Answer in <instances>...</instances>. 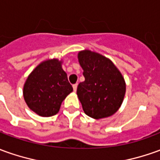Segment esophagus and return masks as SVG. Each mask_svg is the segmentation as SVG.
Listing matches in <instances>:
<instances>
[{
	"instance_id": "34e87169",
	"label": "esophagus",
	"mask_w": 160,
	"mask_h": 160,
	"mask_svg": "<svg viewBox=\"0 0 160 160\" xmlns=\"http://www.w3.org/2000/svg\"><path fill=\"white\" fill-rule=\"evenodd\" d=\"M77 88H78V83H75V84H73V90H74V91H77Z\"/></svg>"
}]
</instances>
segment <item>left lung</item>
<instances>
[{
	"label": "left lung",
	"mask_w": 160,
	"mask_h": 160,
	"mask_svg": "<svg viewBox=\"0 0 160 160\" xmlns=\"http://www.w3.org/2000/svg\"><path fill=\"white\" fill-rule=\"evenodd\" d=\"M78 60L85 79L78 84L77 94L84 113L96 119L113 115L125 94L119 70L111 60L90 50L80 51Z\"/></svg>",
	"instance_id": "1"
}]
</instances>
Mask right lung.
I'll list each match as a JSON object with an SVG mask.
<instances>
[{
	"instance_id": "right-lung-1",
	"label": "right lung",
	"mask_w": 160,
	"mask_h": 160,
	"mask_svg": "<svg viewBox=\"0 0 160 160\" xmlns=\"http://www.w3.org/2000/svg\"><path fill=\"white\" fill-rule=\"evenodd\" d=\"M61 63L57 59L42 62L32 71L24 84L25 102L39 116L56 115L62 102L73 91Z\"/></svg>"
}]
</instances>
